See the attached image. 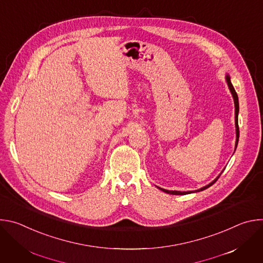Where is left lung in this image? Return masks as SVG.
<instances>
[{
  "label": "left lung",
  "mask_w": 263,
  "mask_h": 263,
  "mask_svg": "<svg viewBox=\"0 0 263 263\" xmlns=\"http://www.w3.org/2000/svg\"><path fill=\"white\" fill-rule=\"evenodd\" d=\"M224 79H226V82H227V85H228V87H229V90H230V92H231V95H232V97H233V100H234V106H235V128H236V141H235V148H234V152H235V149H236V147H237V143H238V138H239V129H238V111H239V104H238V97H237V93H236V91H235V89H234V87H233V85H232V83H231V78H230V76H229V73H226V77H224ZM222 173V172H221ZM220 173V174H221ZM220 174L211 182V183H209L208 185H206V186H204V187H202V189H200V190H197V191H191V192H178V191H167V190H163V189H160V187H158L159 190H161L162 192H164V193H166V194H170V195H187V194H193V193H199V192H202V191H205L206 189H208V187H210L218 178H219V176H220Z\"/></svg>",
  "instance_id": "obj_1"
}]
</instances>
